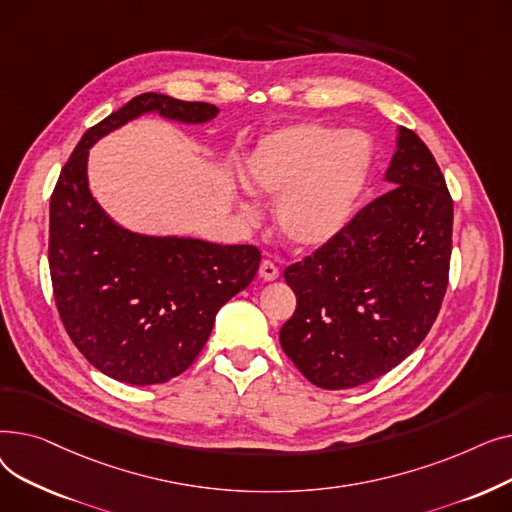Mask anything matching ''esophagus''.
<instances>
[{
	"label": "esophagus",
	"instance_id": "esophagus-1",
	"mask_svg": "<svg viewBox=\"0 0 512 512\" xmlns=\"http://www.w3.org/2000/svg\"><path fill=\"white\" fill-rule=\"evenodd\" d=\"M259 276H261V280H265V282H272V280H278V278H280V270H278L274 261L265 259V261H261V265H259Z\"/></svg>",
	"mask_w": 512,
	"mask_h": 512
}]
</instances>
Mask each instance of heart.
<instances>
[{
  "label": "heart",
  "instance_id": "1",
  "mask_svg": "<svg viewBox=\"0 0 512 512\" xmlns=\"http://www.w3.org/2000/svg\"><path fill=\"white\" fill-rule=\"evenodd\" d=\"M371 166L373 145L365 132L301 122L257 143L245 180L253 193L278 197L276 226L290 245L315 249L351 222ZM240 211L255 218L249 201H240Z\"/></svg>",
  "mask_w": 512,
  "mask_h": 512
}]
</instances>
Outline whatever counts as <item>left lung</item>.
Masks as SVG:
<instances>
[{
    "label": "left lung",
    "instance_id": "8db88e82",
    "mask_svg": "<svg viewBox=\"0 0 512 512\" xmlns=\"http://www.w3.org/2000/svg\"><path fill=\"white\" fill-rule=\"evenodd\" d=\"M386 182V195L284 272L297 309L280 344L324 390L367 384L405 361L446 294L452 199L432 151L409 128H398Z\"/></svg>",
    "mask_w": 512,
    "mask_h": 512
}]
</instances>
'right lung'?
<instances>
[{"mask_svg": "<svg viewBox=\"0 0 512 512\" xmlns=\"http://www.w3.org/2000/svg\"><path fill=\"white\" fill-rule=\"evenodd\" d=\"M203 124L218 107L143 93L89 128L49 203V272L62 324L85 359L110 378L164 384L193 365L218 311L245 290L261 253L118 226L89 191V149L143 114Z\"/></svg>", "mask_w": 512, "mask_h": 512, "instance_id": "obj_1", "label": "right lung"}]
</instances>
